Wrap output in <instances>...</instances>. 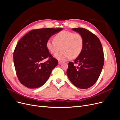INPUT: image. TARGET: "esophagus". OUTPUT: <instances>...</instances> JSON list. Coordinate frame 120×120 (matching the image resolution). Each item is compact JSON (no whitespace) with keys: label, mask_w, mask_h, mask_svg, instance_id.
<instances>
[{"label":"esophagus","mask_w":120,"mask_h":120,"mask_svg":"<svg viewBox=\"0 0 120 120\" xmlns=\"http://www.w3.org/2000/svg\"><path fill=\"white\" fill-rule=\"evenodd\" d=\"M58 63H59V64H62V63H63V61H60V60H59V62H58Z\"/></svg>","instance_id":"34e87169"}]
</instances>
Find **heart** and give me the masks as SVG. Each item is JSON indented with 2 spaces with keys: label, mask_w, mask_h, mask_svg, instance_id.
I'll use <instances>...</instances> for the list:
<instances>
[{
  "label": "heart",
  "mask_w": 120,
  "mask_h": 120,
  "mask_svg": "<svg viewBox=\"0 0 120 120\" xmlns=\"http://www.w3.org/2000/svg\"><path fill=\"white\" fill-rule=\"evenodd\" d=\"M54 39H49L46 42V47L53 55L56 54L61 49L63 50L55 56L59 60H65L77 57L82 50L83 38L78 33L63 30L56 34Z\"/></svg>",
  "instance_id": "1"
}]
</instances>
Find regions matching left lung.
I'll return each mask as SVG.
<instances>
[{
	"mask_svg": "<svg viewBox=\"0 0 120 120\" xmlns=\"http://www.w3.org/2000/svg\"><path fill=\"white\" fill-rule=\"evenodd\" d=\"M83 38L82 51L74 60L68 64L67 74L73 85L82 89H88L97 81L104 63L102 45L96 35L82 28H72ZM79 64L76 67L74 63Z\"/></svg>",
	"mask_w": 120,
	"mask_h": 120,
	"instance_id": "obj_1",
	"label": "left lung"
}]
</instances>
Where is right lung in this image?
Here are the masks:
<instances>
[{
  "label": "right lung",
  "mask_w": 120,
  "mask_h": 120,
  "mask_svg": "<svg viewBox=\"0 0 120 120\" xmlns=\"http://www.w3.org/2000/svg\"><path fill=\"white\" fill-rule=\"evenodd\" d=\"M63 28H46L32 30L18 42L13 53L14 64L20 82L27 88L41 86L48 81L58 61L46 47L47 41ZM49 60L45 63L43 60Z\"/></svg>",
  "instance_id": "add662e5"
}]
</instances>
